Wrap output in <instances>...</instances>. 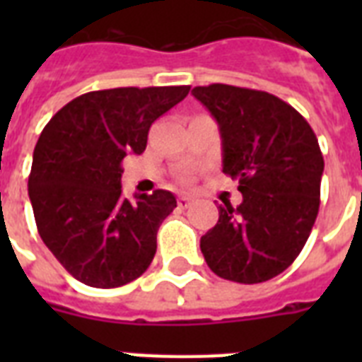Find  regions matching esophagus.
Returning a JSON list of instances; mask_svg holds the SVG:
<instances>
[{
  "label": "esophagus",
  "mask_w": 362,
  "mask_h": 362,
  "mask_svg": "<svg viewBox=\"0 0 362 362\" xmlns=\"http://www.w3.org/2000/svg\"><path fill=\"white\" fill-rule=\"evenodd\" d=\"M192 203L193 199L189 197V195H180V197H178V206H180V209H187Z\"/></svg>",
  "instance_id": "1"
}]
</instances>
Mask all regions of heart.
Returning <instances> with one entry per match:
<instances>
[{"instance_id": "obj_1", "label": "heart", "mask_w": 362, "mask_h": 362, "mask_svg": "<svg viewBox=\"0 0 362 362\" xmlns=\"http://www.w3.org/2000/svg\"><path fill=\"white\" fill-rule=\"evenodd\" d=\"M182 182H184V184H187V182H189V176H182Z\"/></svg>"}]
</instances>
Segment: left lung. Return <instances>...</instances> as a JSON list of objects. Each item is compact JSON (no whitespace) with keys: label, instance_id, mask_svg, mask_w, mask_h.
<instances>
[{"label":"left lung","instance_id":"obj_1","mask_svg":"<svg viewBox=\"0 0 362 362\" xmlns=\"http://www.w3.org/2000/svg\"><path fill=\"white\" fill-rule=\"evenodd\" d=\"M192 93L220 125L223 173L242 193L238 206H218L220 220L201 237L204 261L226 280H270L297 259L317 218L325 167L317 136L272 93L229 84Z\"/></svg>","mask_w":362,"mask_h":362}]
</instances>
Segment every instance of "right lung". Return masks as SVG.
Returning a JSON list of instances; mask_svg holds the SVG:
<instances>
[{"label":"right lung","instance_id":"right-lung-1","mask_svg":"<svg viewBox=\"0 0 362 362\" xmlns=\"http://www.w3.org/2000/svg\"><path fill=\"white\" fill-rule=\"evenodd\" d=\"M189 86L88 92L50 118L33 150L28 193L37 231L62 267L90 287H120L150 267L170 192L122 195V161L146 148L150 125Z\"/></svg>","mask_w":362,"mask_h":362}]
</instances>
